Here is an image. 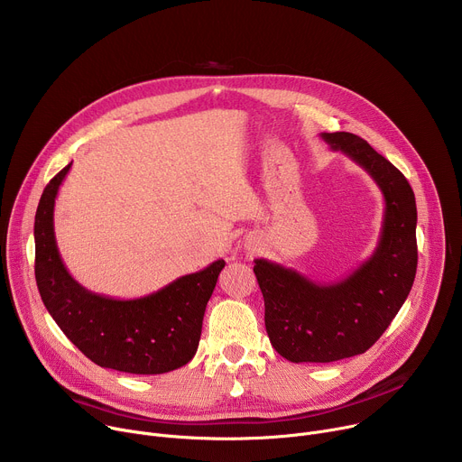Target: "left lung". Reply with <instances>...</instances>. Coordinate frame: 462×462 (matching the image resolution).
Returning <instances> with one entry per match:
<instances>
[{"label": "left lung", "instance_id": "1", "mask_svg": "<svg viewBox=\"0 0 462 462\" xmlns=\"http://www.w3.org/2000/svg\"><path fill=\"white\" fill-rule=\"evenodd\" d=\"M319 137L371 175L385 207L374 252L337 283L254 259L271 344L294 364L365 353L404 305L417 274V205L408 179L358 135L337 131Z\"/></svg>", "mask_w": 462, "mask_h": 462}]
</instances>
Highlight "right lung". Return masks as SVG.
I'll use <instances>...</instances> for the list:
<instances>
[{"instance_id":"add662e5","label":"right lung","mask_w":462,"mask_h":462,"mask_svg":"<svg viewBox=\"0 0 462 462\" xmlns=\"http://www.w3.org/2000/svg\"><path fill=\"white\" fill-rule=\"evenodd\" d=\"M71 164L45 186L34 217V274L45 309L63 335L100 367L162 374L186 365L199 347L207 303L225 261L135 300L88 291L65 269L54 237V201Z\"/></svg>"}]
</instances>
